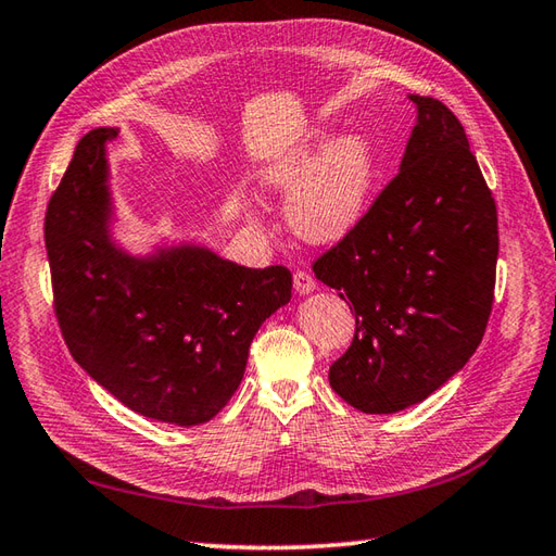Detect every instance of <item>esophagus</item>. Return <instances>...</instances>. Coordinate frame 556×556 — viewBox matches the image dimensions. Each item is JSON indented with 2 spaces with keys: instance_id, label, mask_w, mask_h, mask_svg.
<instances>
[{
  "instance_id": "34e87169",
  "label": "esophagus",
  "mask_w": 556,
  "mask_h": 556,
  "mask_svg": "<svg viewBox=\"0 0 556 556\" xmlns=\"http://www.w3.org/2000/svg\"><path fill=\"white\" fill-rule=\"evenodd\" d=\"M314 288H316V280L312 274H307V270H294V290L300 294H307Z\"/></svg>"
}]
</instances>
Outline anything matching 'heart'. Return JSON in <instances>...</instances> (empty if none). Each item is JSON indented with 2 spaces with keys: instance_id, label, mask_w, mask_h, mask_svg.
Wrapping results in <instances>:
<instances>
[{
  "instance_id": "heart-1",
  "label": "heart",
  "mask_w": 556,
  "mask_h": 556,
  "mask_svg": "<svg viewBox=\"0 0 556 556\" xmlns=\"http://www.w3.org/2000/svg\"><path fill=\"white\" fill-rule=\"evenodd\" d=\"M371 141L348 134L331 146L307 143L270 161L266 182L294 189L288 203L292 230L309 242H333L359 220L374 182Z\"/></svg>"
}]
</instances>
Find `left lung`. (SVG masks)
Here are the masks:
<instances>
[{"instance_id": "obj_1", "label": "left lung", "mask_w": 556, "mask_h": 556, "mask_svg": "<svg viewBox=\"0 0 556 556\" xmlns=\"http://www.w3.org/2000/svg\"><path fill=\"white\" fill-rule=\"evenodd\" d=\"M417 124L399 175L331 249L316 280L355 314V336L328 381L362 413L425 401L478 350L492 314L496 203L458 117L410 96Z\"/></svg>"}]
</instances>
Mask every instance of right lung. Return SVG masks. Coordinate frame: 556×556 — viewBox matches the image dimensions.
Here are the masks:
<instances>
[{
    "label": "right lung",
    "mask_w": 556,
    "mask_h": 556,
    "mask_svg": "<svg viewBox=\"0 0 556 556\" xmlns=\"http://www.w3.org/2000/svg\"><path fill=\"white\" fill-rule=\"evenodd\" d=\"M78 141L45 213L54 316L72 357L134 413L169 425L218 415L244 377L249 345L290 302L286 266L244 268L182 247L131 258L110 242L105 149Z\"/></svg>",
    "instance_id": "right-lung-1"
}]
</instances>
